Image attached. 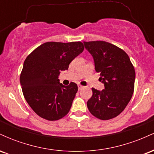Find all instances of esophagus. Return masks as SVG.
Instances as JSON below:
<instances>
[{
    "mask_svg": "<svg viewBox=\"0 0 154 154\" xmlns=\"http://www.w3.org/2000/svg\"><path fill=\"white\" fill-rule=\"evenodd\" d=\"M83 88H84V87H83L82 85H78V89H79V91H80V90H82Z\"/></svg>",
    "mask_w": 154,
    "mask_h": 154,
    "instance_id": "34e87169",
    "label": "esophagus"
}]
</instances>
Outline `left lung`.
Wrapping results in <instances>:
<instances>
[{
    "mask_svg": "<svg viewBox=\"0 0 154 154\" xmlns=\"http://www.w3.org/2000/svg\"><path fill=\"white\" fill-rule=\"evenodd\" d=\"M93 56L95 69L104 85L101 91L92 88L93 95L87 102L90 112L98 119H111L127 106L134 92L135 72L128 55L105 41L84 42Z\"/></svg>",
    "mask_w": 154,
    "mask_h": 154,
    "instance_id": "obj_1",
    "label": "left lung"
}]
</instances>
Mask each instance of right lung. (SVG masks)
Returning a JSON list of instances; mask_svg holds the SVG:
<instances>
[{
    "instance_id": "add662e5",
    "label": "right lung",
    "mask_w": 154,
    "mask_h": 154,
    "mask_svg": "<svg viewBox=\"0 0 154 154\" xmlns=\"http://www.w3.org/2000/svg\"><path fill=\"white\" fill-rule=\"evenodd\" d=\"M83 50L81 42H48L26 58L20 84L27 103L40 117L55 121L69 113L78 88L75 82L63 85L59 75Z\"/></svg>"
}]
</instances>
